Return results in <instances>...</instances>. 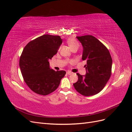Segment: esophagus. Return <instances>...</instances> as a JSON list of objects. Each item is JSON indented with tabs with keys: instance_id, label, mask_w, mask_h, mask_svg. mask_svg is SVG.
<instances>
[{
	"instance_id": "esophagus-1",
	"label": "esophagus",
	"mask_w": 132,
	"mask_h": 132,
	"mask_svg": "<svg viewBox=\"0 0 132 132\" xmlns=\"http://www.w3.org/2000/svg\"><path fill=\"white\" fill-rule=\"evenodd\" d=\"M73 74V73L72 72H71V71H67V75H71V74Z\"/></svg>"
}]
</instances>
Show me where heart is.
Instances as JSON below:
<instances>
[{"mask_svg": "<svg viewBox=\"0 0 132 132\" xmlns=\"http://www.w3.org/2000/svg\"><path fill=\"white\" fill-rule=\"evenodd\" d=\"M67 43H68V45H69L70 49L72 48H73L74 47H78V46H79L78 42L73 38H69L68 39Z\"/></svg>", "mask_w": 132, "mask_h": 132, "instance_id": "1", "label": "heart"}]
</instances>
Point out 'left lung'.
I'll return each instance as SVG.
<instances>
[{"instance_id":"1","label":"left lung","mask_w":132,"mask_h":132,"mask_svg":"<svg viewBox=\"0 0 132 132\" xmlns=\"http://www.w3.org/2000/svg\"><path fill=\"white\" fill-rule=\"evenodd\" d=\"M77 38L83 47L82 59L86 62V74L77 73L78 80L73 85L79 93L90 96L100 93L106 85L111 75L112 59L105 46L93 36Z\"/></svg>"}]
</instances>
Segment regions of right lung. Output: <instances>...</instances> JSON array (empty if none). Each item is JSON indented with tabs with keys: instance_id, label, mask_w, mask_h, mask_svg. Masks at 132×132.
Wrapping results in <instances>:
<instances>
[{
	"instance_id": "obj_1",
	"label": "right lung",
	"mask_w": 132,
	"mask_h": 132,
	"mask_svg": "<svg viewBox=\"0 0 132 132\" xmlns=\"http://www.w3.org/2000/svg\"><path fill=\"white\" fill-rule=\"evenodd\" d=\"M59 36L44 35L27 43L20 58L19 66L25 82L35 93L47 95L59 86L65 71L51 69L49 59L62 43Z\"/></svg>"
}]
</instances>
